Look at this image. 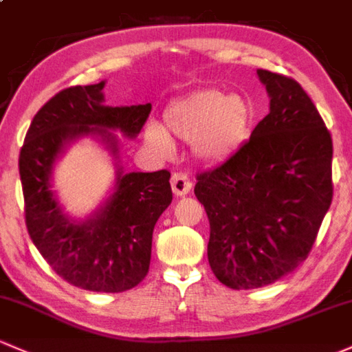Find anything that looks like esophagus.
Wrapping results in <instances>:
<instances>
[{"mask_svg": "<svg viewBox=\"0 0 352 352\" xmlns=\"http://www.w3.org/2000/svg\"><path fill=\"white\" fill-rule=\"evenodd\" d=\"M171 188L176 196L188 195L191 190V181L184 173H173L171 176Z\"/></svg>", "mask_w": 352, "mask_h": 352, "instance_id": "esophagus-1", "label": "esophagus"}]
</instances>
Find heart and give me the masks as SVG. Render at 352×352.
I'll use <instances>...</instances> for the list:
<instances>
[{"label":"heart","instance_id":"1","mask_svg":"<svg viewBox=\"0 0 352 352\" xmlns=\"http://www.w3.org/2000/svg\"><path fill=\"white\" fill-rule=\"evenodd\" d=\"M168 131L183 141H192V151L203 161H223L247 141L253 124L250 105L241 97H226L206 89L173 102L164 112ZM146 141L157 153H169L171 139L160 126H149Z\"/></svg>","mask_w":352,"mask_h":352}]
</instances>
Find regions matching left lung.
Wrapping results in <instances>:
<instances>
[{"label":"left lung","instance_id":"left-lung-1","mask_svg":"<svg viewBox=\"0 0 352 352\" xmlns=\"http://www.w3.org/2000/svg\"><path fill=\"white\" fill-rule=\"evenodd\" d=\"M270 112L250 141L195 195L210 220L208 262L232 289H258L290 274L312 250L332 201V139L298 82L256 70Z\"/></svg>","mask_w":352,"mask_h":352}]
</instances>
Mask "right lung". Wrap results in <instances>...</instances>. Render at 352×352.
Segmentation results:
<instances>
[{
    "label": "right lung",
    "instance_id": "add662e5",
    "mask_svg": "<svg viewBox=\"0 0 352 352\" xmlns=\"http://www.w3.org/2000/svg\"><path fill=\"white\" fill-rule=\"evenodd\" d=\"M105 82L60 90L33 117L20 151L25 221L33 243L56 274L92 292H124L149 272L153 230L173 201L171 173L117 171L116 192L96 217L74 221L63 214L50 190L54 162L80 135H100L117 156L116 135L135 138L151 104L104 105Z\"/></svg>",
    "mask_w": 352,
    "mask_h": 352
}]
</instances>
